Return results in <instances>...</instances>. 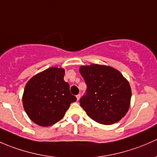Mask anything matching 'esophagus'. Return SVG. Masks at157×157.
<instances>
[{
    "label": "esophagus",
    "instance_id": "1",
    "mask_svg": "<svg viewBox=\"0 0 157 157\" xmlns=\"http://www.w3.org/2000/svg\"><path fill=\"white\" fill-rule=\"evenodd\" d=\"M80 98H81V94H77V95H76L77 101H79V99H80Z\"/></svg>",
    "mask_w": 157,
    "mask_h": 157
}]
</instances>
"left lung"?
Here are the masks:
<instances>
[{"label": "left lung", "instance_id": "left-lung-1", "mask_svg": "<svg viewBox=\"0 0 157 157\" xmlns=\"http://www.w3.org/2000/svg\"><path fill=\"white\" fill-rule=\"evenodd\" d=\"M87 85L80 106L98 123L111 125L125 116L132 90L128 81L114 68L92 64L79 69Z\"/></svg>", "mask_w": 157, "mask_h": 157}]
</instances>
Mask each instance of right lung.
Listing matches in <instances>:
<instances>
[{
  "label": "right lung",
  "instance_id": "obj_1",
  "mask_svg": "<svg viewBox=\"0 0 157 157\" xmlns=\"http://www.w3.org/2000/svg\"><path fill=\"white\" fill-rule=\"evenodd\" d=\"M63 69L51 67L32 78L25 85L22 103L32 121L41 126H50L64 116L76 98L69 91L63 79Z\"/></svg>",
  "mask_w": 157,
  "mask_h": 157
}]
</instances>
